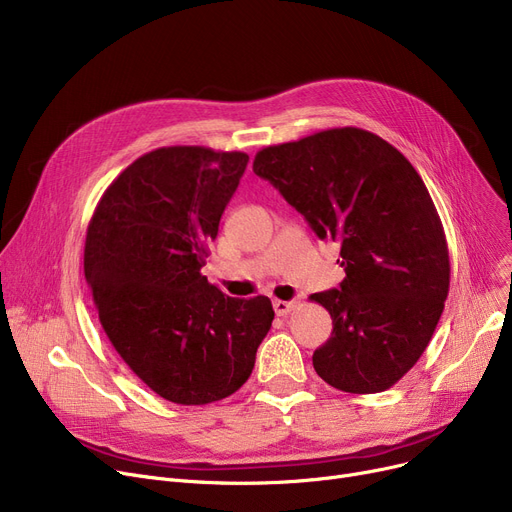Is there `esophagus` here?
<instances>
[{"instance_id": "1", "label": "esophagus", "mask_w": 512, "mask_h": 512, "mask_svg": "<svg viewBox=\"0 0 512 512\" xmlns=\"http://www.w3.org/2000/svg\"><path fill=\"white\" fill-rule=\"evenodd\" d=\"M294 307H297V301H274V311L276 315H288Z\"/></svg>"}]
</instances>
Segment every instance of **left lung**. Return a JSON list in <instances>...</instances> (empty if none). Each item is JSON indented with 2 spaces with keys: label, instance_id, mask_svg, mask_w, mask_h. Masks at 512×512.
Returning a JSON list of instances; mask_svg holds the SVG:
<instances>
[{
  "label": "left lung",
  "instance_id": "1",
  "mask_svg": "<svg viewBox=\"0 0 512 512\" xmlns=\"http://www.w3.org/2000/svg\"><path fill=\"white\" fill-rule=\"evenodd\" d=\"M270 180L319 238L340 242L346 278L311 294L332 317L317 375L351 394L384 392L423 355L450 286L446 234L411 161L382 137L344 126L265 147Z\"/></svg>",
  "mask_w": 512,
  "mask_h": 512
}]
</instances>
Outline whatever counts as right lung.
<instances>
[{
  "label": "right lung",
  "mask_w": 512,
  "mask_h": 512,
  "mask_svg": "<svg viewBox=\"0 0 512 512\" xmlns=\"http://www.w3.org/2000/svg\"><path fill=\"white\" fill-rule=\"evenodd\" d=\"M247 161L191 145L149 151L107 186L87 228L85 278L103 332L176 405L234 394L272 328L270 299L226 297L201 274Z\"/></svg>",
  "instance_id": "right-lung-1"
}]
</instances>
